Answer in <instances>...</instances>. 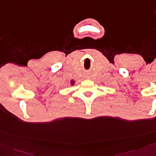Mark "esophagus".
<instances>
[{"label": "esophagus", "instance_id": "obj_1", "mask_svg": "<svg viewBox=\"0 0 156 156\" xmlns=\"http://www.w3.org/2000/svg\"><path fill=\"white\" fill-rule=\"evenodd\" d=\"M85 78H86V79H90V76L89 74H88V73H87V74H85Z\"/></svg>", "mask_w": 156, "mask_h": 156}]
</instances>
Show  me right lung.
I'll use <instances>...</instances> for the list:
<instances>
[{"label": "right lung", "instance_id": "add662e5", "mask_svg": "<svg viewBox=\"0 0 156 156\" xmlns=\"http://www.w3.org/2000/svg\"><path fill=\"white\" fill-rule=\"evenodd\" d=\"M73 84H74V82H73V80H72V81H71V84H72V85H73Z\"/></svg>", "mask_w": 156, "mask_h": 156}]
</instances>
